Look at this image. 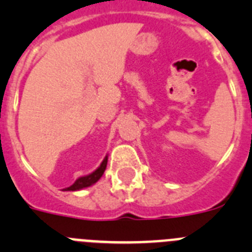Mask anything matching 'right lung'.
I'll list each match as a JSON object with an SVG mask.
<instances>
[{"label":"right lung","mask_w":252,"mask_h":252,"mask_svg":"<svg viewBox=\"0 0 252 252\" xmlns=\"http://www.w3.org/2000/svg\"><path fill=\"white\" fill-rule=\"evenodd\" d=\"M106 163H108V156L104 158V160L101 162L100 167L98 169H95L93 173H90L89 176H85V177H80L78 180L74 182V185H71L70 187L65 188L64 191H78V189H81V188H85V187H89V186L94 185L95 182H98L100 180V177L103 176L104 171L106 168Z\"/></svg>","instance_id":"obj_1"}]
</instances>
